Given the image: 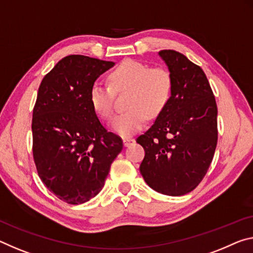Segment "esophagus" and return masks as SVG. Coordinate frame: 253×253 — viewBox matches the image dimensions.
I'll return each instance as SVG.
<instances>
[{"label": "esophagus", "mask_w": 253, "mask_h": 253, "mask_svg": "<svg viewBox=\"0 0 253 253\" xmlns=\"http://www.w3.org/2000/svg\"><path fill=\"white\" fill-rule=\"evenodd\" d=\"M123 142H124V146H129V145H131V144H134L135 143V139L134 138H128V137H126V138H124L123 139Z\"/></svg>", "instance_id": "34e87169"}]
</instances>
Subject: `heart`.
Segmentation results:
<instances>
[{
    "mask_svg": "<svg viewBox=\"0 0 253 253\" xmlns=\"http://www.w3.org/2000/svg\"><path fill=\"white\" fill-rule=\"evenodd\" d=\"M110 85L94 83L90 90V103L95 114L109 120L114 114V91L130 90L127 110L111 123L112 130L123 137L141 130L147 116L155 118L166 109L170 101L173 81L169 71L152 67L147 64L125 59L109 74Z\"/></svg>",
    "mask_w": 253,
    "mask_h": 253,
    "instance_id": "obj_1",
    "label": "heart"
}]
</instances>
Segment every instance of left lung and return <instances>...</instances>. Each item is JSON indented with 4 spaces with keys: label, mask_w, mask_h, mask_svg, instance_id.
Instances as JSON below:
<instances>
[{
    "label": "left lung",
    "mask_w": 253,
    "mask_h": 253,
    "mask_svg": "<svg viewBox=\"0 0 253 253\" xmlns=\"http://www.w3.org/2000/svg\"><path fill=\"white\" fill-rule=\"evenodd\" d=\"M173 81L170 101L138 136L145 156L139 171L152 189L182 196L198 186L217 145V106L206 74L181 53L159 51Z\"/></svg>",
    "instance_id": "obj_1"
}]
</instances>
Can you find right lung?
I'll list each match as a JSON object with an SVG mask.
<instances>
[{"instance_id":"1","label":"right lung","mask_w":253,"mask_h":253,"mask_svg":"<svg viewBox=\"0 0 253 253\" xmlns=\"http://www.w3.org/2000/svg\"><path fill=\"white\" fill-rule=\"evenodd\" d=\"M115 65L83 55L62 58L45 75L33 114V154L48 190L71 205L102 189L123 141L108 131L90 103V90Z\"/></svg>"}]
</instances>
